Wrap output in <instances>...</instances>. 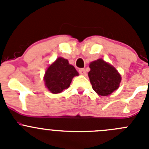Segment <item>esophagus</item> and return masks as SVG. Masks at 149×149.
<instances>
[{"mask_svg":"<svg viewBox=\"0 0 149 149\" xmlns=\"http://www.w3.org/2000/svg\"><path fill=\"white\" fill-rule=\"evenodd\" d=\"M79 73L82 74V75H85L86 74V70L84 68H80L79 69Z\"/></svg>","mask_w":149,"mask_h":149,"instance_id":"34e87169","label":"esophagus"}]
</instances>
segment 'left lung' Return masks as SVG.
<instances>
[{"instance_id": "8db88e82", "label": "left lung", "mask_w": 149, "mask_h": 149, "mask_svg": "<svg viewBox=\"0 0 149 149\" xmlns=\"http://www.w3.org/2000/svg\"><path fill=\"white\" fill-rule=\"evenodd\" d=\"M88 73L93 90L99 95H110L118 89L122 77L116 68L103 59L91 62Z\"/></svg>"}]
</instances>
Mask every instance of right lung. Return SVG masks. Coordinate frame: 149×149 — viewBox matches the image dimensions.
Instances as JSON below:
<instances>
[{"label":"right lung","mask_w":149,"mask_h":149,"mask_svg":"<svg viewBox=\"0 0 149 149\" xmlns=\"http://www.w3.org/2000/svg\"><path fill=\"white\" fill-rule=\"evenodd\" d=\"M78 75V72L68 60L58 57L45 72V85L51 93L58 94L69 87L73 77Z\"/></svg>","instance_id":"right-lung-1"}]
</instances>
